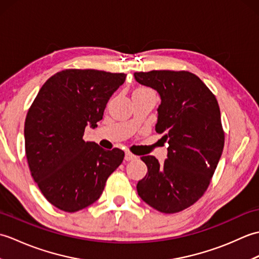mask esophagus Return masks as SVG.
<instances>
[{
    "label": "esophagus",
    "mask_w": 259,
    "mask_h": 259,
    "mask_svg": "<svg viewBox=\"0 0 259 259\" xmlns=\"http://www.w3.org/2000/svg\"><path fill=\"white\" fill-rule=\"evenodd\" d=\"M137 158V156H135L134 153H131L130 151H125V155H124V159L126 161H130V160H135Z\"/></svg>",
    "instance_id": "1"
}]
</instances>
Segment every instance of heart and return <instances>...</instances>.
<instances>
[{"instance_id":"b5f03b06","label":"heart","mask_w":259,"mask_h":259,"mask_svg":"<svg viewBox=\"0 0 259 259\" xmlns=\"http://www.w3.org/2000/svg\"><path fill=\"white\" fill-rule=\"evenodd\" d=\"M141 89H142V88H141ZM137 90H138V89H137Z\"/></svg>"}]
</instances>
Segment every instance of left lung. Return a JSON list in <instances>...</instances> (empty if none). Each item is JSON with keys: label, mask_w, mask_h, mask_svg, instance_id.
<instances>
[{"label": "left lung", "mask_w": 259, "mask_h": 259, "mask_svg": "<svg viewBox=\"0 0 259 259\" xmlns=\"http://www.w3.org/2000/svg\"><path fill=\"white\" fill-rule=\"evenodd\" d=\"M135 78L160 95L156 131L169 144L163 163L155 156L141 157L148 172L137 185L138 195L160 212L183 211L205 194L222 157L225 133L218 101L189 71L152 70L136 72Z\"/></svg>", "instance_id": "1"}]
</instances>
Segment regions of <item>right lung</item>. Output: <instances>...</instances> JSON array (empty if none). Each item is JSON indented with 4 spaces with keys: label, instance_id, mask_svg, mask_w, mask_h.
Returning a JSON list of instances; mask_svg holds the SVG:
<instances>
[{
    "label": "right lung",
    "instance_id": "obj_1",
    "mask_svg": "<svg viewBox=\"0 0 259 259\" xmlns=\"http://www.w3.org/2000/svg\"><path fill=\"white\" fill-rule=\"evenodd\" d=\"M124 73L65 69L49 78L27 111L25 155L32 178L46 199L67 212L99 199L107 179L124 158L84 141L85 126H97Z\"/></svg>",
    "mask_w": 259,
    "mask_h": 259
}]
</instances>
